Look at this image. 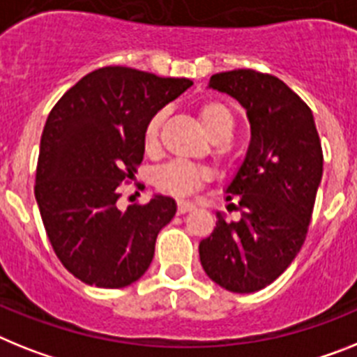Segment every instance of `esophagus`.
<instances>
[{"label":"esophagus","instance_id":"34e87169","mask_svg":"<svg viewBox=\"0 0 357 357\" xmlns=\"http://www.w3.org/2000/svg\"><path fill=\"white\" fill-rule=\"evenodd\" d=\"M193 209H195V204H191V202H178V204H176V213H178V215L190 213V211H193Z\"/></svg>","mask_w":357,"mask_h":357}]
</instances>
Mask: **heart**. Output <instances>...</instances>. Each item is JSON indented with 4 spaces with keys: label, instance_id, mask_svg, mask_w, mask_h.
I'll list each match as a JSON object with an SVG mask.
<instances>
[{
    "label": "heart",
    "instance_id": "b5f03b06",
    "mask_svg": "<svg viewBox=\"0 0 357 357\" xmlns=\"http://www.w3.org/2000/svg\"><path fill=\"white\" fill-rule=\"evenodd\" d=\"M197 119L204 133L213 142H225L233 135L236 128V117L229 106L218 99L200 100L197 105ZM166 119V112L160 109L153 117L149 119L144 128V148L148 153L157 151L160 144V130ZM211 178V173L206 167L193 166L185 162H169L166 166L158 167L155 173V185L162 193L173 195V197H190L197 193L206 182Z\"/></svg>",
    "mask_w": 357,
    "mask_h": 357
}]
</instances>
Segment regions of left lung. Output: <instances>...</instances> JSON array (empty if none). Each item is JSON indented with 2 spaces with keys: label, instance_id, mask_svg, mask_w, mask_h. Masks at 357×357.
<instances>
[{
  "label": "left lung",
  "instance_id": "8db88e82",
  "mask_svg": "<svg viewBox=\"0 0 357 357\" xmlns=\"http://www.w3.org/2000/svg\"><path fill=\"white\" fill-rule=\"evenodd\" d=\"M245 108L251 144L227 185V209L199 245L209 278L231 292H257L278 278L296 258L309 231L324 175V151L305 100L271 74L231 70L209 79Z\"/></svg>",
  "mask_w": 357,
  "mask_h": 357
}]
</instances>
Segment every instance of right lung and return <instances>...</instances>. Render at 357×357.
Instances as JSON below:
<instances>
[{"instance_id":"1","label":"right lung","mask_w":357,"mask_h":357,"mask_svg":"<svg viewBox=\"0 0 357 357\" xmlns=\"http://www.w3.org/2000/svg\"><path fill=\"white\" fill-rule=\"evenodd\" d=\"M191 84L105 66L84 75L52 108L33 193L57 258L81 282L121 289L148 271L158 231L172 222L176 204L155 195L121 211V184L141 166L149 119Z\"/></svg>"}]
</instances>
